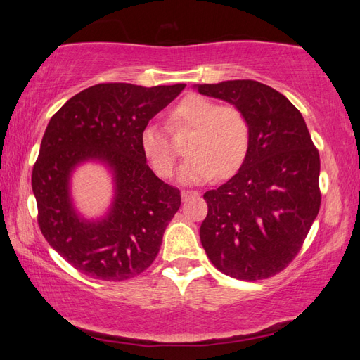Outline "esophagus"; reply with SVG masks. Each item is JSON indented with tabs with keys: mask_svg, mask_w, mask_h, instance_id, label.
Returning <instances> with one entry per match:
<instances>
[{
	"mask_svg": "<svg viewBox=\"0 0 360 360\" xmlns=\"http://www.w3.org/2000/svg\"><path fill=\"white\" fill-rule=\"evenodd\" d=\"M198 195H200V193L195 192V190H182V192H181V196H182V200H184V201L190 200V198H193V196H198Z\"/></svg>",
	"mask_w": 360,
	"mask_h": 360,
	"instance_id": "34e87169",
	"label": "esophagus"
}]
</instances>
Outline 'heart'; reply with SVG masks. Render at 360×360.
<instances>
[{
	"label": "heart",
	"mask_w": 360,
	"mask_h": 360,
	"mask_svg": "<svg viewBox=\"0 0 360 360\" xmlns=\"http://www.w3.org/2000/svg\"><path fill=\"white\" fill-rule=\"evenodd\" d=\"M172 131L192 129L187 142L188 158L179 168V181L200 184L213 176H229L246 158L249 124L233 105H219L200 94L187 96L170 114ZM141 150L159 176H170L176 158L168 131L159 124L145 125L141 131Z\"/></svg>",
	"instance_id": "1"
}]
</instances>
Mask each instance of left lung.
Segmentation results:
<instances>
[{
  "instance_id": "8db88e82",
  "label": "left lung",
  "mask_w": 360,
  "mask_h": 360,
  "mask_svg": "<svg viewBox=\"0 0 360 360\" xmlns=\"http://www.w3.org/2000/svg\"><path fill=\"white\" fill-rule=\"evenodd\" d=\"M193 88L236 106L249 124L240 170L204 193L202 248L233 278L272 277L298 254L319 213V151L300 111L274 88L255 80Z\"/></svg>"
}]
</instances>
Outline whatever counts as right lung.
I'll list each match as a JSON object with an SVG mask.
<instances>
[{
	"mask_svg": "<svg viewBox=\"0 0 360 360\" xmlns=\"http://www.w3.org/2000/svg\"><path fill=\"white\" fill-rule=\"evenodd\" d=\"M184 88L101 83L51 117L32 170L38 226L49 246L82 274L122 281L155 262L181 193L148 167L141 131ZM86 162L103 165L113 181L109 210L93 220L79 215L70 192L72 173Z\"/></svg>",
	"mask_w": 360,
	"mask_h": 360,
	"instance_id": "obj_1",
	"label": "right lung"
}]
</instances>
